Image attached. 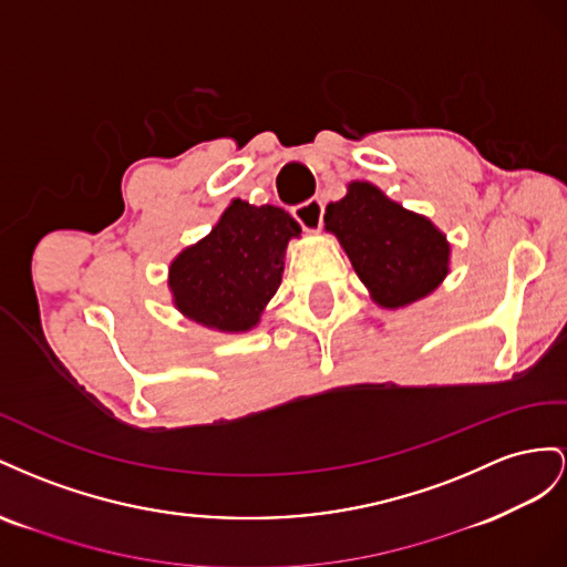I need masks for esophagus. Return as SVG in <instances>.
<instances>
[{"mask_svg": "<svg viewBox=\"0 0 567 567\" xmlns=\"http://www.w3.org/2000/svg\"><path fill=\"white\" fill-rule=\"evenodd\" d=\"M322 214H326V208H322V202L318 197L303 202L299 206L292 208V216L297 218V223L301 225L303 230H320L322 225Z\"/></svg>", "mask_w": 567, "mask_h": 567, "instance_id": "34e87169", "label": "esophagus"}]
</instances>
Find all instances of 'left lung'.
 <instances>
[{"label": "left lung", "mask_w": 567, "mask_h": 567, "mask_svg": "<svg viewBox=\"0 0 567 567\" xmlns=\"http://www.w3.org/2000/svg\"><path fill=\"white\" fill-rule=\"evenodd\" d=\"M326 228L342 241L353 270L386 309L413 303L436 289L449 270L446 237L368 183L328 206Z\"/></svg>", "instance_id": "obj_1"}]
</instances>
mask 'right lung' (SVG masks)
I'll return each instance as SVG.
<instances>
[{
	"instance_id": "add662e5",
	"label": "right lung",
	"mask_w": 567,
	"mask_h": 567,
	"mask_svg": "<svg viewBox=\"0 0 567 567\" xmlns=\"http://www.w3.org/2000/svg\"><path fill=\"white\" fill-rule=\"evenodd\" d=\"M299 233V223L282 208L235 199L212 235L173 261L175 306L223 332L254 328L280 287L287 241Z\"/></svg>"
}]
</instances>
